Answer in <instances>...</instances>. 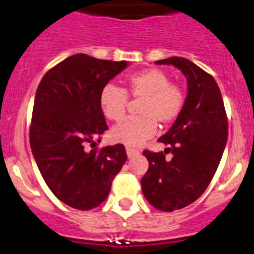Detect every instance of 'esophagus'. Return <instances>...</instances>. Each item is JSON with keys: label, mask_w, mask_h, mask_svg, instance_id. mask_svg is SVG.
Returning <instances> with one entry per match:
<instances>
[{"label": "esophagus", "mask_w": 254, "mask_h": 254, "mask_svg": "<svg viewBox=\"0 0 254 254\" xmlns=\"http://www.w3.org/2000/svg\"><path fill=\"white\" fill-rule=\"evenodd\" d=\"M139 153H140L139 150H135V148H131V147H127V155L129 158L134 157V156L139 155Z\"/></svg>", "instance_id": "34e87169"}]
</instances>
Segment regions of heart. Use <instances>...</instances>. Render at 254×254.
I'll use <instances>...</instances> for the list:
<instances>
[{
	"mask_svg": "<svg viewBox=\"0 0 254 254\" xmlns=\"http://www.w3.org/2000/svg\"><path fill=\"white\" fill-rule=\"evenodd\" d=\"M127 94L141 98L137 113L140 117L125 118L111 130L113 141L127 146H140L152 137L157 123L168 125L175 122L184 104V92L171 83L170 76L158 68H148L130 75L125 89L107 84L99 94V106L108 119L120 120L127 107Z\"/></svg>",
	"mask_w": 254,
	"mask_h": 254,
	"instance_id": "1",
	"label": "heart"
}]
</instances>
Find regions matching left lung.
I'll return each instance as SVG.
<instances>
[{"label":"left lung","instance_id":"8db88e82","mask_svg":"<svg viewBox=\"0 0 254 254\" xmlns=\"http://www.w3.org/2000/svg\"><path fill=\"white\" fill-rule=\"evenodd\" d=\"M186 76L188 93L172 127L158 141L165 152L143 151L148 170L141 179L145 198L153 207L175 211L195 201L216 172L227 142V117L214 77L184 58L165 59ZM172 153L173 158H165Z\"/></svg>","mask_w":254,"mask_h":254}]
</instances>
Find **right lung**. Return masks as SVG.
I'll use <instances>...</instances> for the list:
<instances>
[{"instance_id": "right-lung-1", "label": "right lung", "mask_w": 254, "mask_h": 254, "mask_svg": "<svg viewBox=\"0 0 254 254\" xmlns=\"http://www.w3.org/2000/svg\"><path fill=\"white\" fill-rule=\"evenodd\" d=\"M127 66L76 54L50 68L38 86L30 147L49 189L66 205L91 210L103 203L127 161L122 143L96 147L108 130L99 94Z\"/></svg>"}]
</instances>
